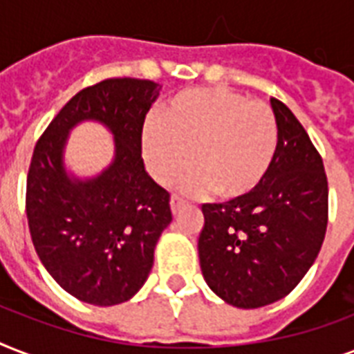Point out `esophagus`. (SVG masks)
Returning a JSON list of instances; mask_svg holds the SVG:
<instances>
[{"mask_svg": "<svg viewBox=\"0 0 354 354\" xmlns=\"http://www.w3.org/2000/svg\"><path fill=\"white\" fill-rule=\"evenodd\" d=\"M185 205H187V202H185V200H182L180 196H172V198H171L172 215H178V213H180V211H182Z\"/></svg>", "mask_w": 354, "mask_h": 354, "instance_id": "1", "label": "esophagus"}]
</instances>
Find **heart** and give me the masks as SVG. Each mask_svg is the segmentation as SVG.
<instances>
[{
  "label": "heart",
  "mask_w": 354,
  "mask_h": 354,
  "mask_svg": "<svg viewBox=\"0 0 354 354\" xmlns=\"http://www.w3.org/2000/svg\"><path fill=\"white\" fill-rule=\"evenodd\" d=\"M143 132V158L156 182L169 185L191 160L182 189L221 198H241L263 183L274 163L279 132L263 102L226 88L178 93ZM194 152L191 153L190 150Z\"/></svg>",
  "instance_id": "b5f03b06"
}]
</instances>
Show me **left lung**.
<instances>
[{"label": "left lung", "mask_w": 354, "mask_h": 354, "mask_svg": "<svg viewBox=\"0 0 354 354\" xmlns=\"http://www.w3.org/2000/svg\"><path fill=\"white\" fill-rule=\"evenodd\" d=\"M277 150L255 191L204 204L200 268L216 296L239 308L279 301L305 277L327 230L329 187L324 161L296 115L272 99Z\"/></svg>", "instance_id": "1"}]
</instances>
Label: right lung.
Returning a JSON list of instances; mask_svg holds the SVG:
<instances>
[{
  "label": "right lung",
  "mask_w": 354,
  "mask_h": 354,
  "mask_svg": "<svg viewBox=\"0 0 354 354\" xmlns=\"http://www.w3.org/2000/svg\"><path fill=\"white\" fill-rule=\"evenodd\" d=\"M152 80L108 79L79 91L49 122L32 152L25 209L35 250L53 279L99 307L128 301L154 264L172 221L169 193L145 171V115L160 95ZM101 122L114 138L113 163L97 177L65 169L68 132Z\"/></svg>",
  "instance_id": "right-lung-1"
}]
</instances>
